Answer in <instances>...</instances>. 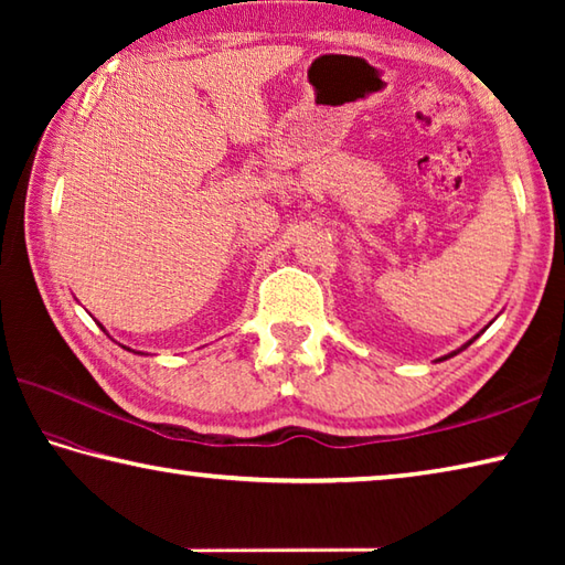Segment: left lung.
<instances>
[{"mask_svg": "<svg viewBox=\"0 0 565 565\" xmlns=\"http://www.w3.org/2000/svg\"><path fill=\"white\" fill-rule=\"evenodd\" d=\"M471 341H473V339H471ZM471 341H468V343H471ZM468 343H466V347H468ZM466 347H463V349H466Z\"/></svg>", "mask_w": 565, "mask_h": 565, "instance_id": "1", "label": "left lung"}]
</instances>
